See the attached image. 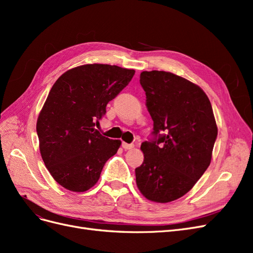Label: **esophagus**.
I'll return each instance as SVG.
<instances>
[{
    "instance_id": "esophagus-1",
    "label": "esophagus",
    "mask_w": 253,
    "mask_h": 253,
    "mask_svg": "<svg viewBox=\"0 0 253 253\" xmlns=\"http://www.w3.org/2000/svg\"><path fill=\"white\" fill-rule=\"evenodd\" d=\"M122 148L125 150H131L134 148V144L132 143H126V142H122Z\"/></svg>"
}]
</instances>
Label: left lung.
<instances>
[{"mask_svg": "<svg viewBox=\"0 0 253 253\" xmlns=\"http://www.w3.org/2000/svg\"><path fill=\"white\" fill-rule=\"evenodd\" d=\"M140 84L154 138L141 143L144 159L135 169L136 183L149 201L170 203L188 193L208 169L216 122L209 98L189 80L151 71L140 74Z\"/></svg>", "mask_w": 253, "mask_h": 253, "instance_id": "1", "label": "left lung"}]
</instances>
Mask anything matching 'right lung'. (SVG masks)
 Listing matches in <instances>:
<instances>
[{"label":"right lung","mask_w":253,"mask_h":253,"mask_svg":"<svg viewBox=\"0 0 253 253\" xmlns=\"http://www.w3.org/2000/svg\"><path fill=\"white\" fill-rule=\"evenodd\" d=\"M134 70L85 64L65 72L53 84L37 121L43 162L59 185L84 192L100 177L121 141L100 134L106 104L132 80Z\"/></svg>","instance_id":"add662e5"}]
</instances>
